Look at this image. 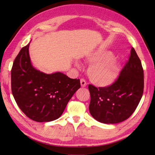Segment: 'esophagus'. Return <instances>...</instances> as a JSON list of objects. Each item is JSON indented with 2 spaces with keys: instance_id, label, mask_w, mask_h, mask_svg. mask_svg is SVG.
I'll use <instances>...</instances> for the list:
<instances>
[{
  "instance_id": "obj_1",
  "label": "esophagus",
  "mask_w": 155,
  "mask_h": 155,
  "mask_svg": "<svg viewBox=\"0 0 155 155\" xmlns=\"http://www.w3.org/2000/svg\"><path fill=\"white\" fill-rule=\"evenodd\" d=\"M81 85L82 87H84L87 86V82L84 79V78H81Z\"/></svg>"
}]
</instances>
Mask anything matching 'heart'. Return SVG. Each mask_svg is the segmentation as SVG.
<instances>
[{"mask_svg":"<svg viewBox=\"0 0 155 155\" xmlns=\"http://www.w3.org/2000/svg\"><path fill=\"white\" fill-rule=\"evenodd\" d=\"M91 64L88 69L91 81L97 86L108 87L113 84L118 76V65L110 51L98 50L87 57Z\"/></svg>","mask_w":155,"mask_h":155,"instance_id":"b5f03b06","label":"heart"}]
</instances>
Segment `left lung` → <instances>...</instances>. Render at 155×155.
<instances>
[{
    "mask_svg": "<svg viewBox=\"0 0 155 155\" xmlns=\"http://www.w3.org/2000/svg\"><path fill=\"white\" fill-rule=\"evenodd\" d=\"M89 111L94 119L105 124H116L129 118L139 104L144 90V71L133 47L117 79L110 86L88 85Z\"/></svg>",
    "mask_w": 155,
    "mask_h": 155,
    "instance_id": "1",
    "label": "left lung"
}]
</instances>
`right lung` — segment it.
I'll return each mask as SVG.
<instances>
[{
  "mask_svg": "<svg viewBox=\"0 0 155 155\" xmlns=\"http://www.w3.org/2000/svg\"><path fill=\"white\" fill-rule=\"evenodd\" d=\"M29 44L22 47L11 69V90L16 104L26 116L37 122L60 117L68 102L81 87L79 79L58 72L48 74L32 67Z\"/></svg>",
  "mask_w": 155,
  "mask_h": 155,
  "instance_id": "obj_1",
  "label": "right lung"
}]
</instances>
